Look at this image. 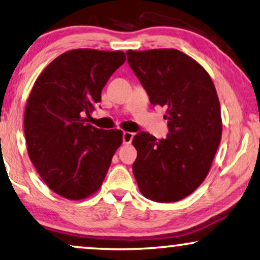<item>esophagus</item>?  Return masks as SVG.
Masks as SVG:
<instances>
[{
    "mask_svg": "<svg viewBox=\"0 0 260 260\" xmlns=\"http://www.w3.org/2000/svg\"><path fill=\"white\" fill-rule=\"evenodd\" d=\"M122 138H123L124 144H130V143L133 142L134 134L133 133H129V131H124L123 135H122Z\"/></svg>",
    "mask_w": 260,
    "mask_h": 260,
    "instance_id": "obj_1",
    "label": "esophagus"
}]
</instances>
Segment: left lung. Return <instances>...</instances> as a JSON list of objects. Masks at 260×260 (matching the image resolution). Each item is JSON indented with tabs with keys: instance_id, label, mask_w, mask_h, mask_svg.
<instances>
[{
	"instance_id": "left-lung-1",
	"label": "left lung",
	"mask_w": 260,
	"mask_h": 260,
	"mask_svg": "<svg viewBox=\"0 0 260 260\" xmlns=\"http://www.w3.org/2000/svg\"><path fill=\"white\" fill-rule=\"evenodd\" d=\"M126 57L150 103L167 108L169 127L159 141L145 131L136 134L134 176L146 198L178 202L203 183L219 146L216 88L204 68L176 49L127 50Z\"/></svg>"
}]
</instances>
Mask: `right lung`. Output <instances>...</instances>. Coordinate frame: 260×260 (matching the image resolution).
Listing matches in <instances>:
<instances>
[{"mask_svg":"<svg viewBox=\"0 0 260 260\" xmlns=\"http://www.w3.org/2000/svg\"><path fill=\"white\" fill-rule=\"evenodd\" d=\"M125 62L122 51L75 49L55 58L32 86L24 112L28 153L43 182L68 199L102 185L122 131L86 123L102 89Z\"/></svg>","mask_w":260,"mask_h":260,"instance_id":"obj_1","label":"right lung"}]
</instances>
